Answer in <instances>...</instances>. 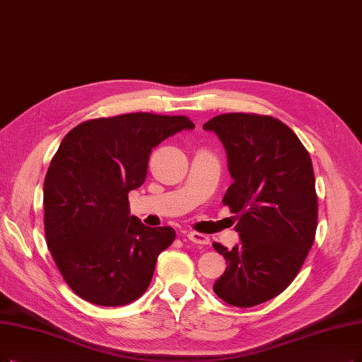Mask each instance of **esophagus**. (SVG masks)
Instances as JSON below:
<instances>
[{"label": "esophagus", "mask_w": 362, "mask_h": 362, "mask_svg": "<svg viewBox=\"0 0 362 362\" xmlns=\"http://www.w3.org/2000/svg\"><path fill=\"white\" fill-rule=\"evenodd\" d=\"M187 238L197 245H208L209 243V238L206 235L197 233V231H189V233H187Z\"/></svg>", "instance_id": "34e87169"}]
</instances>
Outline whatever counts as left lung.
I'll list each match as a JSON object with an SVG mask.
<instances>
[{
  "instance_id": "obj_1",
  "label": "left lung",
  "mask_w": 362,
  "mask_h": 362,
  "mask_svg": "<svg viewBox=\"0 0 362 362\" xmlns=\"http://www.w3.org/2000/svg\"><path fill=\"white\" fill-rule=\"evenodd\" d=\"M220 138L233 184L224 197L238 215L239 243L227 250L214 293L231 306L252 308L290 285L315 240L317 199L308 150L290 127L269 115L230 112L204 124Z\"/></svg>"
}]
</instances>
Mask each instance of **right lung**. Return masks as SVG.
<instances>
[{"mask_svg":"<svg viewBox=\"0 0 362 362\" xmlns=\"http://www.w3.org/2000/svg\"><path fill=\"white\" fill-rule=\"evenodd\" d=\"M194 123L184 115L132 112L84 122L65 135L45 180L47 247L68 286L98 306H126L148 288L157 257L175 239L129 208L150 153Z\"/></svg>","mask_w":362,"mask_h":362,"instance_id":"right-lung-1","label":"right lung"}]
</instances>
